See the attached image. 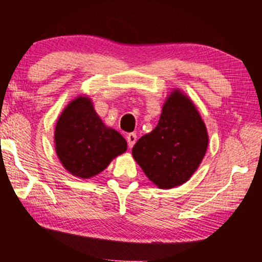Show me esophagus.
<instances>
[{
    "label": "esophagus",
    "instance_id": "34e87169",
    "mask_svg": "<svg viewBox=\"0 0 262 262\" xmlns=\"http://www.w3.org/2000/svg\"><path fill=\"white\" fill-rule=\"evenodd\" d=\"M127 141H128V146H129V148H133L135 141H137V134H135V133H129L127 135Z\"/></svg>",
    "mask_w": 262,
    "mask_h": 262
}]
</instances>
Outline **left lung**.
<instances>
[{"label":"left lung","instance_id":"left-lung-1","mask_svg":"<svg viewBox=\"0 0 262 262\" xmlns=\"http://www.w3.org/2000/svg\"><path fill=\"white\" fill-rule=\"evenodd\" d=\"M208 134L194 104L176 90L162 107L158 125L135 143L132 154L160 188L186 182L200 166Z\"/></svg>","mask_w":262,"mask_h":262}]
</instances>
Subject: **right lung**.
<instances>
[{"label":"right lung","instance_id":"add662e5","mask_svg":"<svg viewBox=\"0 0 262 262\" xmlns=\"http://www.w3.org/2000/svg\"><path fill=\"white\" fill-rule=\"evenodd\" d=\"M55 149L64 167L74 176L89 179L127 150V141L107 128L87 97H79L65 108L55 127Z\"/></svg>","mask_w":262,"mask_h":262}]
</instances>
